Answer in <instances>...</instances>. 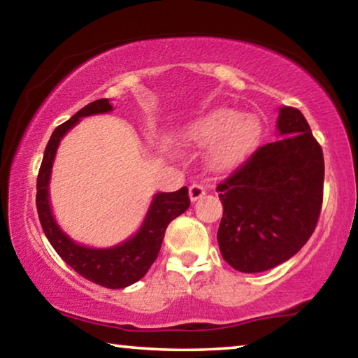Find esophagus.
Returning <instances> with one entry per match:
<instances>
[{"instance_id":"1","label":"esophagus","mask_w":358,"mask_h":358,"mask_svg":"<svg viewBox=\"0 0 358 358\" xmlns=\"http://www.w3.org/2000/svg\"><path fill=\"white\" fill-rule=\"evenodd\" d=\"M205 186L203 185H199V183H196V185H191L189 186V197H191V201L192 202H196V201H199V199H201L202 196H205Z\"/></svg>"}]
</instances>
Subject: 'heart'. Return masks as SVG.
I'll return each mask as SVG.
<instances>
[{"label":"heart","mask_w":358,"mask_h":358,"mask_svg":"<svg viewBox=\"0 0 358 358\" xmlns=\"http://www.w3.org/2000/svg\"><path fill=\"white\" fill-rule=\"evenodd\" d=\"M187 138L201 145L213 144L211 161L216 167H230L245 156L256 138V126L251 120L229 108H217L191 126Z\"/></svg>","instance_id":"1"}]
</instances>
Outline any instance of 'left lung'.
Masks as SVG:
<instances>
[{"label":"left lung","mask_w":358,"mask_h":358,"mask_svg":"<svg viewBox=\"0 0 358 358\" xmlns=\"http://www.w3.org/2000/svg\"><path fill=\"white\" fill-rule=\"evenodd\" d=\"M280 141L257 148L217 185L224 207L217 243L226 262L259 273L299 252L316 229L324 155L299 108L281 107Z\"/></svg>","instance_id":"8db88e82"}]
</instances>
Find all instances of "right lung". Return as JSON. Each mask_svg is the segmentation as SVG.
Segmentation results:
<instances>
[{
    "label": "right lung",
    "instance_id": "obj_1",
    "mask_svg": "<svg viewBox=\"0 0 358 358\" xmlns=\"http://www.w3.org/2000/svg\"><path fill=\"white\" fill-rule=\"evenodd\" d=\"M110 110L112 106L108 104V99L90 102L71 120L59 124L53 131L38 173L36 207H38L39 221L45 237L66 264L72 266L85 280L99 284L102 287L123 289L145 276L159 254L167 226L175 217L189 208L191 201L186 186L175 192L156 194L150 205L147 217L134 237L123 241L121 245L107 248V250H94V248L77 245L58 227L55 217L52 215L50 201H48V181H50L53 159H55L59 141L82 117Z\"/></svg>",
    "mask_w": 358,
    "mask_h": 358
}]
</instances>
